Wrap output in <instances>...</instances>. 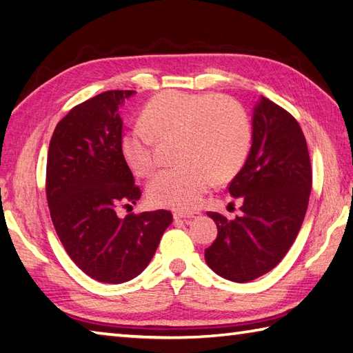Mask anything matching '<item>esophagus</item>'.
<instances>
[{
  "label": "esophagus",
  "instance_id": "34e87169",
  "mask_svg": "<svg viewBox=\"0 0 353 353\" xmlns=\"http://www.w3.org/2000/svg\"><path fill=\"white\" fill-rule=\"evenodd\" d=\"M194 217H199V212H174L176 220H188Z\"/></svg>",
  "mask_w": 353,
  "mask_h": 353
}]
</instances>
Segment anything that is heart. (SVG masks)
Masks as SVG:
<instances>
[{"mask_svg":"<svg viewBox=\"0 0 353 353\" xmlns=\"http://www.w3.org/2000/svg\"><path fill=\"white\" fill-rule=\"evenodd\" d=\"M142 125L127 130L121 151L130 170L147 177L156 168V141L174 139L177 168L159 172L148 185L157 206L191 211L202 202L212 179L234 177L251 148V125L245 110L216 94L165 92L142 112Z\"/></svg>","mask_w":353,"mask_h":353,"instance_id":"b5f03b06","label":"heart"}]
</instances>
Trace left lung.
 Here are the masks:
<instances>
[{
	"label": "left lung",
	"mask_w": 353,
	"mask_h": 353,
	"mask_svg": "<svg viewBox=\"0 0 353 353\" xmlns=\"http://www.w3.org/2000/svg\"><path fill=\"white\" fill-rule=\"evenodd\" d=\"M312 168L305 134L286 110L261 96L252 110V145L230 194L241 216L228 220L208 212L217 239L205 260L220 277L248 283L277 266L296 239L306 216Z\"/></svg>",
	"instance_id": "1"
}]
</instances>
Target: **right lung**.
Here are the masks:
<instances>
[{"label": "right lung", "instance_id": "1", "mask_svg": "<svg viewBox=\"0 0 353 353\" xmlns=\"http://www.w3.org/2000/svg\"><path fill=\"white\" fill-rule=\"evenodd\" d=\"M133 94L110 90L73 107L54 128L47 156V202L62 246L88 277L112 285L148 266L172 222L165 210L116 214L141 197L121 151L119 108Z\"/></svg>", "mask_w": 353, "mask_h": 353}]
</instances>
